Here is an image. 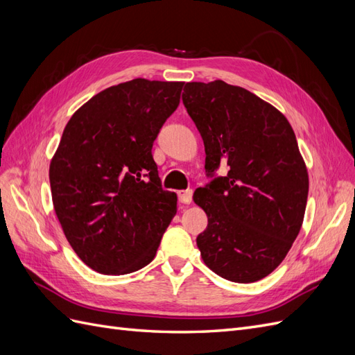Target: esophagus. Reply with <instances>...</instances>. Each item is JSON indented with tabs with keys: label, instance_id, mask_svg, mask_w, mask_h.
Wrapping results in <instances>:
<instances>
[{
	"label": "esophagus",
	"instance_id": "34e87169",
	"mask_svg": "<svg viewBox=\"0 0 355 355\" xmlns=\"http://www.w3.org/2000/svg\"><path fill=\"white\" fill-rule=\"evenodd\" d=\"M178 197L179 201L184 202V204H189L192 201V189H182L178 191Z\"/></svg>",
	"mask_w": 355,
	"mask_h": 355
}]
</instances>
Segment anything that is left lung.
Here are the masks:
<instances>
[{"mask_svg": "<svg viewBox=\"0 0 355 355\" xmlns=\"http://www.w3.org/2000/svg\"><path fill=\"white\" fill-rule=\"evenodd\" d=\"M206 151V170L225 176L197 188L207 214L197 237L210 270L254 283L280 265L304 222L308 170L287 118L271 103L222 80L187 83L182 94Z\"/></svg>", "mask_w": 355, "mask_h": 355, "instance_id": "8db88e82", "label": "left lung"}]
</instances>
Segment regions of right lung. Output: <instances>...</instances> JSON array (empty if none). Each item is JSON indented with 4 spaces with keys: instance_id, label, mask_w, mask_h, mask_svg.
I'll list each match as a JSON object with an SVG mask.
<instances>
[{
    "instance_id": "add662e5",
    "label": "right lung",
    "mask_w": 355,
    "mask_h": 355,
    "mask_svg": "<svg viewBox=\"0 0 355 355\" xmlns=\"http://www.w3.org/2000/svg\"><path fill=\"white\" fill-rule=\"evenodd\" d=\"M182 81L135 78L73 112L50 161L51 200L80 259L106 275L151 262L176 214L161 188L153 144L180 101Z\"/></svg>"
}]
</instances>
